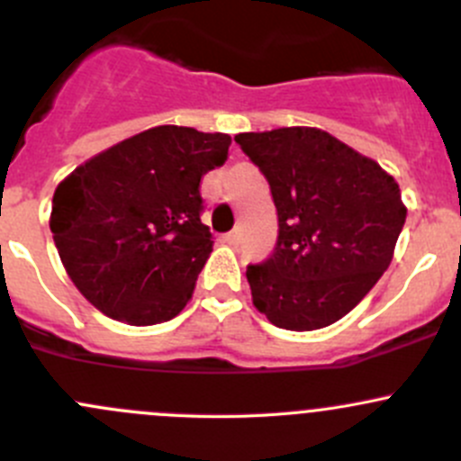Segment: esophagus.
<instances>
[{"label":"esophagus","instance_id":"obj_1","mask_svg":"<svg viewBox=\"0 0 461 461\" xmlns=\"http://www.w3.org/2000/svg\"><path fill=\"white\" fill-rule=\"evenodd\" d=\"M225 240H227V243H230V245H239V243H240V230L227 231Z\"/></svg>","mask_w":461,"mask_h":461}]
</instances>
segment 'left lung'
<instances>
[{
    "instance_id": "left-lung-1",
    "label": "left lung",
    "mask_w": 461,
    "mask_h": 461,
    "mask_svg": "<svg viewBox=\"0 0 461 461\" xmlns=\"http://www.w3.org/2000/svg\"><path fill=\"white\" fill-rule=\"evenodd\" d=\"M269 183L278 236L248 265L254 305L276 328L308 332L346 317L393 260L406 207L393 176L321 129L234 138Z\"/></svg>"
}]
</instances>
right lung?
Instances as JSON below:
<instances>
[{"mask_svg":"<svg viewBox=\"0 0 461 461\" xmlns=\"http://www.w3.org/2000/svg\"><path fill=\"white\" fill-rule=\"evenodd\" d=\"M231 138L192 127L149 129L97 153L58 185L55 248L88 303L129 325L174 319L212 252L201 180Z\"/></svg>","mask_w":461,"mask_h":461,"instance_id":"obj_1","label":"right lung"}]
</instances>
